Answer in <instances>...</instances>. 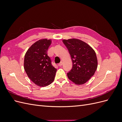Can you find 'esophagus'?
I'll use <instances>...</instances> for the list:
<instances>
[{
    "label": "esophagus",
    "instance_id": "1",
    "mask_svg": "<svg viewBox=\"0 0 122 122\" xmlns=\"http://www.w3.org/2000/svg\"><path fill=\"white\" fill-rule=\"evenodd\" d=\"M58 66H60V67H61V66L62 65V62L61 61V62H60V63L58 64Z\"/></svg>",
    "mask_w": 122,
    "mask_h": 122
}]
</instances>
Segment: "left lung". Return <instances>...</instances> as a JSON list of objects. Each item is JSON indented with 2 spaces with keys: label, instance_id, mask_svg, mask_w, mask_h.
<instances>
[{
  "label": "left lung",
  "instance_id": "8db88e82",
  "mask_svg": "<svg viewBox=\"0 0 122 122\" xmlns=\"http://www.w3.org/2000/svg\"><path fill=\"white\" fill-rule=\"evenodd\" d=\"M67 47L73 62V67L67 76L76 84L86 83L93 76L98 67L95 51L82 41L77 39L62 40Z\"/></svg>",
  "mask_w": 122,
  "mask_h": 122
}]
</instances>
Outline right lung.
<instances>
[{
    "label": "right lung",
    "mask_w": 122,
    "mask_h": 122,
    "mask_svg": "<svg viewBox=\"0 0 122 122\" xmlns=\"http://www.w3.org/2000/svg\"><path fill=\"white\" fill-rule=\"evenodd\" d=\"M51 40H39L29 48L24 60V68L28 77L37 86H48L54 81L56 69L51 64L47 54Z\"/></svg>",
    "instance_id": "obj_1"
}]
</instances>
